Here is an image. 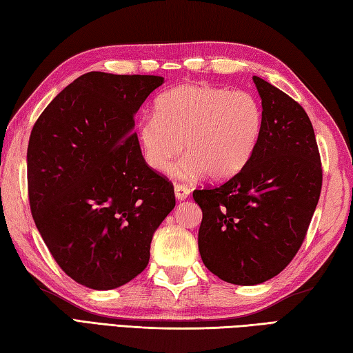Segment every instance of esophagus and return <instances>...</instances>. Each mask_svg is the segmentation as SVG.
Here are the masks:
<instances>
[{
	"label": "esophagus",
	"instance_id": "obj_1",
	"mask_svg": "<svg viewBox=\"0 0 353 353\" xmlns=\"http://www.w3.org/2000/svg\"><path fill=\"white\" fill-rule=\"evenodd\" d=\"M174 196H176V199L179 200V202H182V200L188 199L190 190L186 188L185 185H176V186H174Z\"/></svg>",
	"mask_w": 353,
	"mask_h": 353
}]
</instances>
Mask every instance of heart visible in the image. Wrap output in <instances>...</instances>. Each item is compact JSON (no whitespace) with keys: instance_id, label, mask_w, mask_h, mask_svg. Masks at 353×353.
Here are the masks:
<instances>
[{"instance_id":"obj_1","label":"heart","mask_w":353,"mask_h":353,"mask_svg":"<svg viewBox=\"0 0 353 353\" xmlns=\"http://www.w3.org/2000/svg\"><path fill=\"white\" fill-rule=\"evenodd\" d=\"M263 108L246 92L211 84H183L156 99L154 116L137 123V141L150 168H171L177 179L205 172L211 181L228 179L251 161L263 133Z\"/></svg>"}]
</instances>
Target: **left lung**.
Here are the masks:
<instances>
[{
    "label": "left lung",
    "mask_w": 353,
    "mask_h": 353,
    "mask_svg": "<svg viewBox=\"0 0 353 353\" xmlns=\"http://www.w3.org/2000/svg\"><path fill=\"white\" fill-rule=\"evenodd\" d=\"M265 123L251 161L214 188L192 192L202 210L199 252L223 281L252 286L279 275L299 252L321 191V162L299 102L254 76Z\"/></svg>",
    "instance_id": "left-lung-1"
}]
</instances>
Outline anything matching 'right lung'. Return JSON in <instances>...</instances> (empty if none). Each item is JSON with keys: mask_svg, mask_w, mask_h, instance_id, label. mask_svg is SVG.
Listing matches in <instances>:
<instances>
[{"mask_svg": "<svg viewBox=\"0 0 353 353\" xmlns=\"http://www.w3.org/2000/svg\"><path fill=\"white\" fill-rule=\"evenodd\" d=\"M162 76L90 72L54 98L27 148L32 216L68 277L119 288L148 265L174 190L143 161L134 114Z\"/></svg>", "mask_w": 353, "mask_h": 353, "instance_id": "obj_1", "label": "right lung"}]
</instances>
